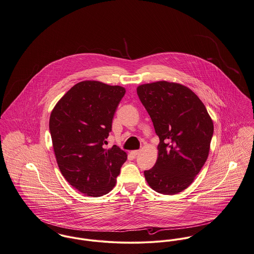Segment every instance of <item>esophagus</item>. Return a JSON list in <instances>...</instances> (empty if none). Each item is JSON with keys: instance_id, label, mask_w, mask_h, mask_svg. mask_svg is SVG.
<instances>
[{"instance_id": "1", "label": "esophagus", "mask_w": 254, "mask_h": 254, "mask_svg": "<svg viewBox=\"0 0 254 254\" xmlns=\"http://www.w3.org/2000/svg\"><path fill=\"white\" fill-rule=\"evenodd\" d=\"M140 152H141L140 150H132L130 153H131L133 156H137V155H138Z\"/></svg>"}]
</instances>
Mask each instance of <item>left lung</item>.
<instances>
[{
  "mask_svg": "<svg viewBox=\"0 0 254 254\" xmlns=\"http://www.w3.org/2000/svg\"><path fill=\"white\" fill-rule=\"evenodd\" d=\"M160 143L154 167L145 171L149 187L176 194L188 188L208 157L214 126L207 109L187 86L159 80L137 87Z\"/></svg>",
  "mask_w": 254,
  "mask_h": 254,
  "instance_id": "8db88e82",
  "label": "left lung"
}]
</instances>
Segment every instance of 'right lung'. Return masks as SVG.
<instances>
[{
    "label": "right lung",
    "mask_w": 254,
    "mask_h": 254,
    "mask_svg": "<svg viewBox=\"0 0 254 254\" xmlns=\"http://www.w3.org/2000/svg\"><path fill=\"white\" fill-rule=\"evenodd\" d=\"M126 89L83 80L69 90L52 110L49 127L60 172L81 194L101 196L116 184L127 158L126 151L104 144Z\"/></svg>",
    "instance_id": "obj_1"
}]
</instances>
